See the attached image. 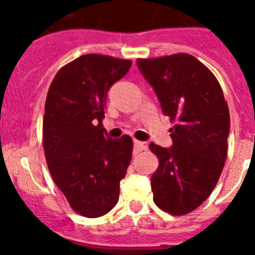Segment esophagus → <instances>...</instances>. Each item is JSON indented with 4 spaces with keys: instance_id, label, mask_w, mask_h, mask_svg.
<instances>
[{
    "instance_id": "obj_1",
    "label": "esophagus",
    "mask_w": 255,
    "mask_h": 255,
    "mask_svg": "<svg viewBox=\"0 0 255 255\" xmlns=\"http://www.w3.org/2000/svg\"><path fill=\"white\" fill-rule=\"evenodd\" d=\"M134 147H136L137 150H140V151H142V150H147L149 145H147V142H142V141L134 140Z\"/></svg>"
}]
</instances>
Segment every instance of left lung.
<instances>
[{"mask_svg": "<svg viewBox=\"0 0 255 255\" xmlns=\"http://www.w3.org/2000/svg\"><path fill=\"white\" fill-rule=\"evenodd\" d=\"M137 66L174 123L170 149L149 146L159 160L151 177L154 201L172 216H183L200 207L220 180L229 147V105L216 75L192 55L137 59Z\"/></svg>", "mask_w": 255, "mask_h": 255, "instance_id": "1", "label": "left lung"}]
</instances>
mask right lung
Returning <instances> with one entry per match:
<instances>
[{
	"mask_svg": "<svg viewBox=\"0 0 255 255\" xmlns=\"http://www.w3.org/2000/svg\"><path fill=\"white\" fill-rule=\"evenodd\" d=\"M130 65L108 55H82L64 65L48 88L42 126L47 167L70 208L87 218L115 207L130 163L132 138L113 140L103 126L108 91Z\"/></svg>",
	"mask_w": 255,
	"mask_h": 255,
	"instance_id": "1",
	"label": "right lung"
}]
</instances>
